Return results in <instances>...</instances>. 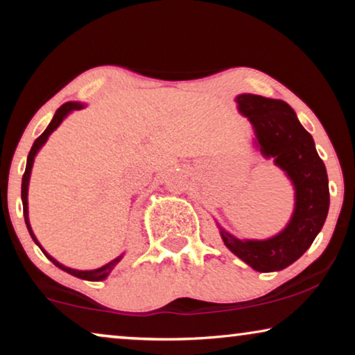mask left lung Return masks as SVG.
<instances>
[{
    "label": "left lung",
    "mask_w": 355,
    "mask_h": 355,
    "mask_svg": "<svg viewBox=\"0 0 355 355\" xmlns=\"http://www.w3.org/2000/svg\"><path fill=\"white\" fill-rule=\"evenodd\" d=\"M236 103L254 125L261 155L273 158L293 181L294 213L279 234L265 241H241L220 225L218 227L227 249L252 268L261 273L279 271L302 257L322 231L329 208L327 168L312 135L286 101L242 94L236 96Z\"/></svg>",
    "instance_id": "1"
}]
</instances>
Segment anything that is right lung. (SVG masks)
I'll return each mask as SVG.
<instances>
[{"label":"right lung","mask_w":355,"mask_h":355,"mask_svg":"<svg viewBox=\"0 0 355 355\" xmlns=\"http://www.w3.org/2000/svg\"><path fill=\"white\" fill-rule=\"evenodd\" d=\"M80 108H84V105H82V103H77V101H67V103H64L62 106H60V108L56 110L55 116H53L51 123L48 124V128L45 129V132H43V134L40 135V137H38V139L35 140V142H33L32 148H31V152H28V157H27L26 173H24V176H22V192H21V196H22L24 218H26L27 230H28V232H31V236H32L33 242H35V244H37L38 247H40L43 254H45V255L48 257V259H50V260L53 261V263H55V265L58 266V268H61L62 271H66V273H69V275H72V276H76V278L87 279V281H101V279H105L106 276H108V275L111 273V270H113L114 266L119 263V260L123 259V255L116 257V259H114V260H111L110 263H106V265L101 266V268H96V270L82 271V270L69 268V266H64L62 263H60V261H56L55 259H53L51 255H48L46 252L43 250V247L40 245V242L37 241L35 234H33V231H32V227H31V223H28V203H27V193H28V181H31V173H32V166H33V159H35V155L38 153V150H40V148L43 147V144L46 142L48 137H50V134L53 132V130H55V129L58 128V125H60V124L62 123V119H64L66 116L71 113V111H76V110H80Z\"/></svg>","instance_id":"obj_1"}]
</instances>
